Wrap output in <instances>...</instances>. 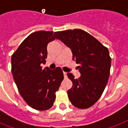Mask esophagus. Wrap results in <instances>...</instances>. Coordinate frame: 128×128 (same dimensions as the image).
<instances>
[{
	"instance_id": "1",
	"label": "esophagus",
	"mask_w": 128,
	"mask_h": 128,
	"mask_svg": "<svg viewBox=\"0 0 128 128\" xmlns=\"http://www.w3.org/2000/svg\"><path fill=\"white\" fill-rule=\"evenodd\" d=\"M63 74H64V78H67V72H63Z\"/></svg>"
}]
</instances>
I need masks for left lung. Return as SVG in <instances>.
I'll return each mask as SVG.
<instances>
[{"instance_id": "8db88e82", "label": "left lung", "mask_w": 128, "mask_h": 128, "mask_svg": "<svg viewBox=\"0 0 128 128\" xmlns=\"http://www.w3.org/2000/svg\"><path fill=\"white\" fill-rule=\"evenodd\" d=\"M71 49L81 76L78 79L68 73L72 87L68 90V98L75 107L86 109L99 100L109 78L111 58L109 51L97 39L80 29L60 32L56 38Z\"/></svg>"}]
</instances>
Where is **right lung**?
Listing matches in <instances>:
<instances>
[{"label":"right lung","instance_id":"right-lung-1","mask_svg":"<svg viewBox=\"0 0 128 128\" xmlns=\"http://www.w3.org/2000/svg\"><path fill=\"white\" fill-rule=\"evenodd\" d=\"M59 32L38 31L30 34L12 56V73L21 96L37 110L50 109L64 79L62 69H42L47 58V46Z\"/></svg>","mask_w":128,"mask_h":128}]
</instances>
